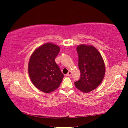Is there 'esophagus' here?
<instances>
[{"label": "esophagus", "mask_w": 128, "mask_h": 128, "mask_svg": "<svg viewBox=\"0 0 128 128\" xmlns=\"http://www.w3.org/2000/svg\"><path fill=\"white\" fill-rule=\"evenodd\" d=\"M71 74H72V72H71L70 71H69L68 73L66 74V76H71Z\"/></svg>", "instance_id": "esophagus-1"}]
</instances>
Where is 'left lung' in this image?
I'll return each mask as SVG.
<instances>
[{
  "instance_id": "8db88e82",
  "label": "left lung",
  "mask_w": 128,
  "mask_h": 128,
  "mask_svg": "<svg viewBox=\"0 0 128 128\" xmlns=\"http://www.w3.org/2000/svg\"><path fill=\"white\" fill-rule=\"evenodd\" d=\"M77 52L81 75L74 85L82 92H90L98 87L103 80L104 62L99 52L92 46L80 45Z\"/></svg>"
}]
</instances>
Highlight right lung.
Wrapping results in <instances>:
<instances>
[{"instance_id": "1", "label": "right lung", "mask_w": 128, "mask_h": 128, "mask_svg": "<svg viewBox=\"0 0 128 128\" xmlns=\"http://www.w3.org/2000/svg\"><path fill=\"white\" fill-rule=\"evenodd\" d=\"M59 46L48 43L36 48L30 58L28 72L32 83L44 92L56 89L64 77L55 58L60 51Z\"/></svg>"}]
</instances>
